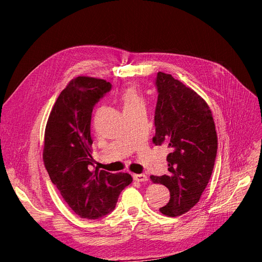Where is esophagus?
Listing matches in <instances>:
<instances>
[{
	"label": "esophagus",
	"mask_w": 262,
	"mask_h": 262,
	"mask_svg": "<svg viewBox=\"0 0 262 262\" xmlns=\"http://www.w3.org/2000/svg\"><path fill=\"white\" fill-rule=\"evenodd\" d=\"M133 179L139 182H145L148 180L144 173H136V175H133Z\"/></svg>",
	"instance_id": "34e87169"
}]
</instances>
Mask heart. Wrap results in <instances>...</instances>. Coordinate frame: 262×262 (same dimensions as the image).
Instances as JSON below:
<instances>
[{
    "label": "heart",
    "mask_w": 262,
    "mask_h": 262,
    "mask_svg": "<svg viewBox=\"0 0 262 262\" xmlns=\"http://www.w3.org/2000/svg\"><path fill=\"white\" fill-rule=\"evenodd\" d=\"M119 99L121 101L123 110L143 105V98L136 87H128L123 90L119 95Z\"/></svg>",
    "instance_id": "b5f03b06"
}]
</instances>
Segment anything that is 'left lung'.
<instances>
[{"label": "left lung", "instance_id": "1", "mask_svg": "<svg viewBox=\"0 0 262 262\" xmlns=\"http://www.w3.org/2000/svg\"><path fill=\"white\" fill-rule=\"evenodd\" d=\"M155 109V145L167 144L168 175L150 176L170 192L160 209L167 216H179L199 202L211 178L217 152V136L211 109L190 87L170 74L158 72Z\"/></svg>", "mask_w": 262, "mask_h": 262}]
</instances>
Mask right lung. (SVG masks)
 <instances>
[{"instance_id": "right-lung-1", "label": "right lung", "mask_w": 262, "mask_h": 262, "mask_svg": "<svg viewBox=\"0 0 262 262\" xmlns=\"http://www.w3.org/2000/svg\"><path fill=\"white\" fill-rule=\"evenodd\" d=\"M110 89L112 84L101 78H73L54 102L46 125L45 167L63 200L82 219L107 215L132 182L126 172L91 170L93 108Z\"/></svg>"}]
</instances>
